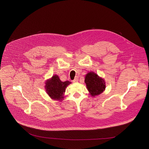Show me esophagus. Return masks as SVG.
I'll list each match as a JSON object with an SVG mask.
<instances>
[{"label": "esophagus", "mask_w": 149, "mask_h": 149, "mask_svg": "<svg viewBox=\"0 0 149 149\" xmlns=\"http://www.w3.org/2000/svg\"><path fill=\"white\" fill-rule=\"evenodd\" d=\"M78 80H79V77H78V76H76V77L74 78V79L73 80V83H75V82L78 81Z\"/></svg>", "instance_id": "esophagus-1"}]
</instances>
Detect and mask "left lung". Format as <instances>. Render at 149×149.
Masks as SVG:
<instances>
[{"label": "left lung", "instance_id": "8db88e82", "mask_svg": "<svg viewBox=\"0 0 149 149\" xmlns=\"http://www.w3.org/2000/svg\"><path fill=\"white\" fill-rule=\"evenodd\" d=\"M85 83L92 96L100 95L106 88L104 80L93 72H89L86 75Z\"/></svg>", "mask_w": 149, "mask_h": 149}]
</instances>
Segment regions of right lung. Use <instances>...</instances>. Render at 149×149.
<instances>
[{
	"label": "right lung",
	"instance_id": "1",
	"mask_svg": "<svg viewBox=\"0 0 149 149\" xmlns=\"http://www.w3.org/2000/svg\"><path fill=\"white\" fill-rule=\"evenodd\" d=\"M70 83L69 81H61L57 75H54L46 81L45 88L47 93L52 99L61 101L64 99L65 88Z\"/></svg>",
	"mask_w": 149,
	"mask_h": 149
}]
</instances>
